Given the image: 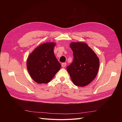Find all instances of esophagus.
Returning a JSON list of instances; mask_svg holds the SVG:
<instances>
[{"label":"esophagus","instance_id":"esophagus-1","mask_svg":"<svg viewBox=\"0 0 122 122\" xmlns=\"http://www.w3.org/2000/svg\"><path fill=\"white\" fill-rule=\"evenodd\" d=\"M66 64H66V62H63V63L61 64V67L62 68H65L66 66Z\"/></svg>","mask_w":122,"mask_h":122}]
</instances>
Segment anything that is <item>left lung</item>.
I'll return each instance as SVG.
<instances>
[{
	"mask_svg": "<svg viewBox=\"0 0 122 122\" xmlns=\"http://www.w3.org/2000/svg\"><path fill=\"white\" fill-rule=\"evenodd\" d=\"M73 61L67 70L73 83L78 86H85L96 77L99 68V59L86 43H72Z\"/></svg>",
	"mask_w": 122,
	"mask_h": 122,
	"instance_id": "1",
	"label": "left lung"
}]
</instances>
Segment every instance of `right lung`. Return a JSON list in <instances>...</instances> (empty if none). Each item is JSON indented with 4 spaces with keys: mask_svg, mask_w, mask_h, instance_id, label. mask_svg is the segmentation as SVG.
I'll use <instances>...</instances> for the list:
<instances>
[{
    "mask_svg": "<svg viewBox=\"0 0 122 122\" xmlns=\"http://www.w3.org/2000/svg\"><path fill=\"white\" fill-rule=\"evenodd\" d=\"M54 43L42 44L29 55L27 61L28 71L32 79L38 83L50 82L61 65L53 52Z\"/></svg>",
    "mask_w": 122,
    "mask_h": 122,
    "instance_id": "1",
    "label": "right lung"
}]
</instances>
